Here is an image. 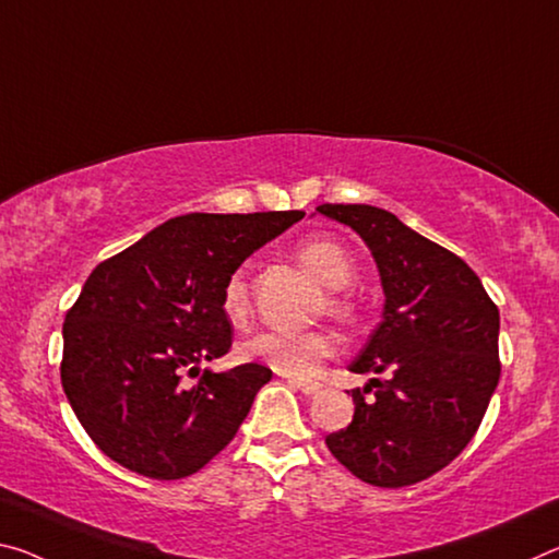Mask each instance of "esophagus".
Segmentation results:
<instances>
[{
    "mask_svg": "<svg viewBox=\"0 0 559 559\" xmlns=\"http://www.w3.org/2000/svg\"><path fill=\"white\" fill-rule=\"evenodd\" d=\"M288 385L294 388V391H300L304 395H313L321 391V385L318 383H304V380H288Z\"/></svg>",
    "mask_w": 559,
    "mask_h": 559,
    "instance_id": "34e87169",
    "label": "esophagus"
}]
</instances>
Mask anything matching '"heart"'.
<instances>
[{"label":"heart","instance_id":"heart-1","mask_svg":"<svg viewBox=\"0 0 559 559\" xmlns=\"http://www.w3.org/2000/svg\"><path fill=\"white\" fill-rule=\"evenodd\" d=\"M296 255L318 281L333 288L331 298H328V311L335 318H343V321L350 318L353 300L338 290L356 278V261H353L348 248L335 238L316 236L300 243ZM221 311L231 325H243L248 321L251 294H248L243 271H236L226 278L224 290H221ZM333 350L335 343L323 331H263L238 343V356L243 360L261 362V366H269L288 378H311L318 366L333 356Z\"/></svg>","mask_w":559,"mask_h":559}]
</instances>
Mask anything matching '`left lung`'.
<instances>
[{"mask_svg": "<svg viewBox=\"0 0 559 559\" xmlns=\"http://www.w3.org/2000/svg\"><path fill=\"white\" fill-rule=\"evenodd\" d=\"M316 211L368 243L385 294L383 321L350 362L353 373L383 380L350 393L353 420L325 445L368 485L428 480L463 453L498 388V306L460 255L391 211L366 203Z\"/></svg>", "mask_w": 559, "mask_h": 559, "instance_id": "1", "label": "left lung"}]
</instances>
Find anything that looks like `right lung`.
<instances>
[{"label":"right lung","instance_id":"1","mask_svg":"<svg viewBox=\"0 0 559 559\" xmlns=\"http://www.w3.org/2000/svg\"><path fill=\"white\" fill-rule=\"evenodd\" d=\"M304 216L186 214L96 265L64 318L61 385L106 457L181 480L234 440L273 373L259 362L199 373V362L231 348L221 290L255 248Z\"/></svg>","mask_w":559,"mask_h":559}]
</instances>
